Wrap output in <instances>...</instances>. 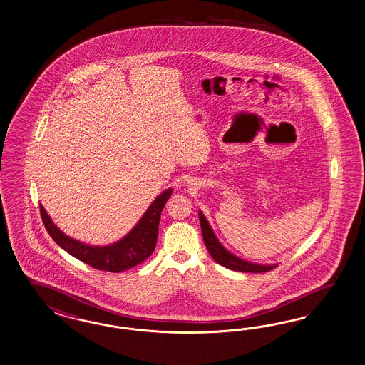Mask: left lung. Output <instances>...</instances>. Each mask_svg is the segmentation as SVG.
I'll list each match as a JSON object with an SVG mask.
<instances>
[{
    "instance_id": "1",
    "label": "left lung",
    "mask_w": 365,
    "mask_h": 365,
    "mask_svg": "<svg viewBox=\"0 0 365 365\" xmlns=\"http://www.w3.org/2000/svg\"><path fill=\"white\" fill-rule=\"evenodd\" d=\"M199 222H200V227H202V234H203V241L206 245V249L209 250L212 259L215 262H218L220 265L225 266L230 270L245 272V273H264V272L273 270L276 267L277 265H259V264L247 262L245 259L238 258L237 255H232L218 241V238L215 237V234L212 232L207 220L205 218V215L202 214V211H199Z\"/></svg>"
}]
</instances>
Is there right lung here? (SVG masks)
<instances>
[{"instance_id":"add662e5","label":"right lung","mask_w":365,"mask_h":365,"mask_svg":"<svg viewBox=\"0 0 365 365\" xmlns=\"http://www.w3.org/2000/svg\"><path fill=\"white\" fill-rule=\"evenodd\" d=\"M173 188L163 191L153 205L144 212L140 221L136 223L131 232L118 242L107 246H91L80 242L66 235L49 218L44 207L40 205V214L44 222L45 229L61 249L73 255L81 262L95 269L120 273L133 266L142 264L155 250L158 240V229L160 214L166 205L167 199L171 197Z\"/></svg>"}]
</instances>
